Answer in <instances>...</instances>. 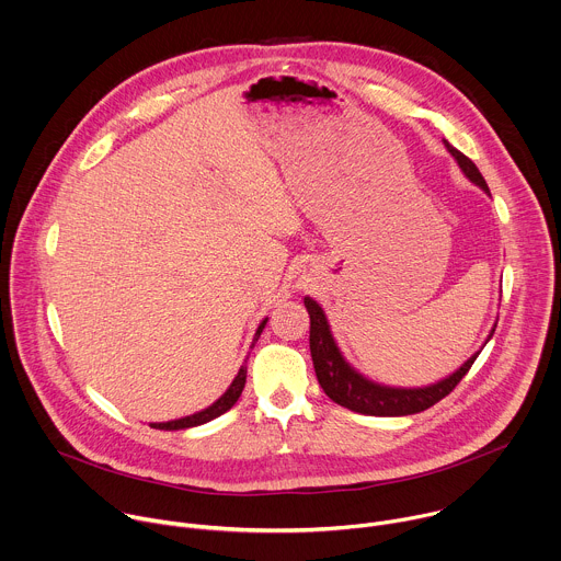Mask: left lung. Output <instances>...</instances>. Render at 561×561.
Segmentation results:
<instances>
[{
	"instance_id": "1",
	"label": "left lung",
	"mask_w": 561,
	"mask_h": 561,
	"mask_svg": "<svg viewBox=\"0 0 561 561\" xmlns=\"http://www.w3.org/2000/svg\"><path fill=\"white\" fill-rule=\"evenodd\" d=\"M447 151L454 156L458 162L460 171L476 184L480 190L491 196L489 186L480 173V169L454 145L443 140ZM304 306L310 314V354H312V365L317 371L319 386L323 392L341 408H347L356 414H367V416H410L425 412L427 408L436 405L440 399H445L469 371L482 347L471 354L456 371H451L449 377L423 386V388H399V386H386L379 381H371L365 377L363 371H358L341 352L332 328L328 323V317L323 308L312 299L304 297ZM497 325V321H495ZM495 328H491L486 341L493 336ZM486 341L482 345H486Z\"/></svg>"
}]
</instances>
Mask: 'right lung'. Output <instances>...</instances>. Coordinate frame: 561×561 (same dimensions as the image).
<instances>
[{
    "mask_svg": "<svg viewBox=\"0 0 561 561\" xmlns=\"http://www.w3.org/2000/svg\"><path fill=\"white\" fill-rule=\"evenodd\" d=\"M266 321H268V317L260 321L251 347L257 343L262 330L266 328ZM244 383H247V363L238 369V375H236V379L231 381V386L227 388V392H225L216 403H211L209 408H205V410H201V412H196V414H192V416H184V419H175V421H167V423H149V427H153V430H164V432H175V430H190V427L205 425V423H209V421L222 416L225 412H229V410L238 403V399H240V394H242V390H244Z\"/></svg>",
    "mask_w": 561,
    "mask_h": 561,
    "instance_id": "obj_1",
    "label": "right lung"
}]
</instances>
